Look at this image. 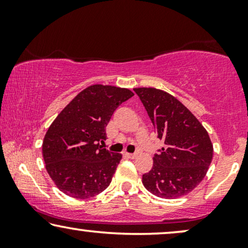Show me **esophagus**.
<instances>
[{
	"label": "esophagus",
	"instance_id": "34e87169",
	"mask_svg": "<svg viewBox=\"0 0 248 248\" xmlns=\"http://www.w3.org/2000/svg\"><path fill=\"white\" fill-rule=\"evenodd\" d=\"M127 157L131 159H135L138 157V154H127Z\"/></svg>",
	"mask_w": 248,
	"mask_h": 248
}]
</instances>
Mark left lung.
<instances>
[{
	"label": "left lung",
	"mask_w": 248,
	"mask_h": 248,
	"mask_svg": "<svg viewBox=\"0 0 248 248\" xmlns=\"http://www.w3.org/2000/svg\"><path fill=\"white\" fill-rule=\"evenodd\" d=\"M165 148L142 176L144 187L162 199L192 192L205 177L213 157L208 132L198 118L170 93L155 88H134Z\"/></svg>",
	"instance_id": "obj_1"
}]
</instances>
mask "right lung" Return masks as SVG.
Masks as SVG:
<instances>
[{
    "instance_id": "add662e5",
    "label": "right lung",
    "mask_w": 248,
    "mask_h": 248,
    "mask_svg": "<svg viewBox=\"0 0 248 248\" xmlns=\"http://www.w3.org/2000/svg\"><path fill=\"white\" fill-rule=\"evenodd\" d=\"M134 96L130 89L93 84L78 93L50 124L43 141L46 170L56 187L89 199L109 186L122 155L99 145L115 109Z\"/></svg>"
}]
</instances>
